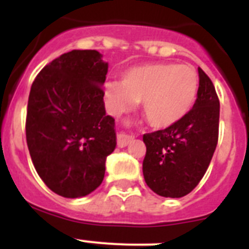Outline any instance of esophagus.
<instances>
[{
  "instance_id": "obj_1",
  "label": "esophagus",
  "mask_w": 249,
  "mask_h": 249,
  "mask_svg": "<svg viewBox=\"0 0 249 249\" xmlns=\"http://www.w3.org/2000/svg\"><path fill=\"white\" fill-rule=\"evenodd\" d=\"M132 140H133V138H132V136L124 135V133H120V135L117 136V146L118 147H126Z\"/></svg>"
}]
</instances>
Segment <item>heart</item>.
<instances>
[{"mask_svg":"<svg viewBox=\"0 0 249 249\" xmlns=\"http://www.w3.org/2000/svg\"><path fill=\"white\" fill-rule=\"evenodd\" d=\"M198 89V73L192 66L149 63L124 72L121 83H108L106 96L112 113H124L135 102H142L147 122L155 128H167L191 111Z\"/></svg>","mask_w":249,"mask_h":249,"instance_id":"heart-1","label":"heart"}]
</instances>
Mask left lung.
Returning a JSON list of instances; mask_svg holds the SVG:
<instances>
[{"instance_id":"1","label":"left lung","mask_w":249,"mask_h":249,"mask_svg":"<svg viewBox=\"0 0 249 249\" xmlns=\"http://www.w3.org/2000/svg\"><path fill=\"white\" fill-rule=\"evenodd\" d=\"M198 74L193 108L173 126L143 135L144 181L162 197L179 198L192 192L203 178L218 142V96L202 68Z\"/></svg>"}]
</instances>
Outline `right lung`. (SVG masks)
Returning <instances> with one entry per match:
<instances>
[{
    "mask_svg": "<svg viewBox=\"0 0 249 249\" xmlns=\"http://www.w3.org/2000/svg\"><path fill=\"white\" fill-rule=\"evenodd\" d=\"M108 63L94 50H73L46 65L28 96L26 140L46 186L66 198L93 192L116 148L114 118L102 85Z\"/></svg>",
    "mask_w": 249,
    "mask_h": 249,
    "instance_id": "1",
    "label": "right lung"
}]
</instances>
